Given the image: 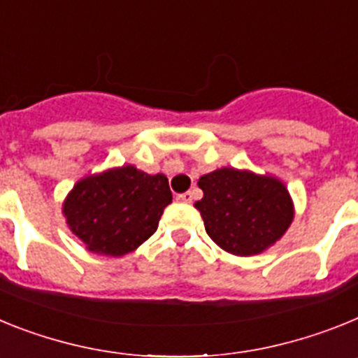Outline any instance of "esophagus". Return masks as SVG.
<instances>
[{
  "instance_id": "34e87169",
  "label": "esophagus",
  "mask_w": 358,
  "mask_h": 358,
  "mask_svg": "<svg viewBox=\"0 0 358 358\" xmlns=\"http://www.w3.org/2000/svg\"><path fill=\"white\" fill-rule=\"evenodd\" d=\"M192 198H194L192 196V192L187 191V192H182V194H178V196H176V200L183 201V203H191Z\"/></svg>"
}]
</instances>
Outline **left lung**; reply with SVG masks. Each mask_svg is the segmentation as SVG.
Returning <instances> with one entry per match:
<instances>
[{"label":"left lung","instance_id":"obj_1","mask_svg":"<svg viewBox=\"0 0 358 358\" xmlns=\"http://www.w3.org/2000/svg\"><path fill=\"white\" fill-rule=\"evenodd\" d=\"M203 198L194 203L214 243L234 256H256L272 247L294 220V203L275 176L222 167L198 180Z\"/></svg>","mask_w":358,"mask_h":358}]
</instances>
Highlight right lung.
I'll return each instance as SVG.
<instances>
[{
    "label": "right lung",
    "instance_id": "add662e5",
    "mask_svg": "<svg viewBox=\"0 0 358 358\" xmlns=\"http://www.w3.org/2000/svg\"><path fill=\"white\" fill-rule=\"evenodd\" d=\"M171 201L166 176L122 166L79 180L68 192L63 214L90 252L119 257L155 234Z\"/></svg>",
    "mask_w": 358,
    "mask_h": 358
}]
</instances>
